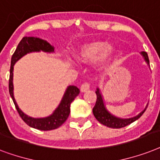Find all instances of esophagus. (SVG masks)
Listing matches in <instances>:
<instances>
[{
	"label": "esophagus",
	"instance_id": "34e87169",
	"mask_svg": "<svg viewBox=\"0 0 160 160\" xmlns=\"http://www.w3.org/2000/svg\"><path fill=\"white\" fill-rule=\"evenodd\" d=\"M89 88H90V85L88 82H84L81 85V88H80V90H81L82 92H85L88 90H89Z\"/></svg>",
	"mask_w": 160,
	"mask_h": 160
}]
</instances>
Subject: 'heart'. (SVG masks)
Returning <instances> with one entry per match:
<instances>
[{
    "instance_id": "b5f03b06",
    "label": "heart",
    "mask_w": 160,
    "mask_h": 160,
    "mask_svg": "<svg viewBox=\"0 0 160 160\" xmlns=\"http://www.w3.org/2000/svg\"><path fill=\"white\" fill-rule=\"evenodd\" d=\"M115 47L105 41H92L82 44L77 50L75 58L82 63L97 59V67L102 69L107 67L115 54Z\"/></svg>"
}]
</instances>
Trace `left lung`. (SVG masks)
I'll return each instance as SVG.
<instances>
[{
  "label": "left lung",
  "mask_w": 160,
  "mask_h": 160,
  "mask_svg": "<svg viewBox=\"0 0 160 160\" xmlns=\"http://www.w3.org/2000/svg\"><path fill=\"white\" fill-rule=\"evenodd\" d=\"M140 54L143 56V58L146 62V63L149 66V60L148 54L146 52L142 51ZM96 94H97V102L92 109V112L96 119L98 120L101 124L104 125V126L110 127V128L113 129H119L125 127V126H128L132 122L135 121L136 120L140 118V116H142L143 113L145 112V110L147 108V106L143 110L142 112L139 113L137 116L131 117V118H120L117 116L112 115L111 112L107 109V107L105 106L104 100H103V96H102V92L99 88H97L96 91Z\"/></svg>",
  "instance_id": "1"
}]
</instances>
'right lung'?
Listing matches in <instances>:
<instances>
[{
	"label": "right lung",
	"mask_w": 160,
	"mask_h": 160,
	"mask_svg": "<svg viewBox=\"0 0 160 160\" xmlns=\"http://www.w3.org/2000/svg\"><path fill=\"white\" fill-rule=\"evenodd\" d=\"M46 52V53H53L54 48L49 43L44 39L36 38V37H24L18 44L15 53L11 57V69H10V80H9V92L11 95L15 108L22 120L32 128L40 130V131H51L58 128L64 123L70 113V105L72 101L78 95L80 91L76 86H68L65 91L62 100L58 107L54 110V112L50 116L44 118H34L25 114L19 108L17 103L14 98V86H13V70L14 65L18 60L20 59L23 56L32 52Z\"/></svg>",
	"instance_id": "right-lung-1"
}]
</instances>
